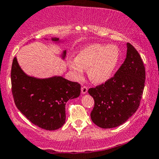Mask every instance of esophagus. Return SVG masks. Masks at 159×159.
Returning <instances> with one entry per match:
<instances>
[{
    "mask_svg": "<svg viewBox=\"0 0 159 159\" xmlns=\"http://www.w3.org/2000/svg\"><path fill=\"white\" fill-rule=\"evenodd\" d=\"M88 87L87 86H83L82 88H81V93H86L87 92H88Z\"/></svg>",
    "mask_w": 159,
    "mask_h": 159,
    "instance_id": "34e87169",
    "label": "esophagus"
}]
</instances>
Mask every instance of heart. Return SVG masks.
Returning <instances> with one entry per match:
<instances>
[{
	"instance_id": "heart-1",
	"label": "heart",
	"mask_w": 159,
	"mask_h": 159,
	"mask_svg": "<svg viewBox=\"0 0 159 159\" xmlns=\"http://www.w3.org/2000/svg\"><path fill=\"white\" fill-rule=\"evenodd\" d=\"M120 58V52L115 46L93 44L82 49L71 60L68 66L76 78H81L82 68H88V75L95 84L107 81L116 69Z\"/></svg>"
}]
</instances>
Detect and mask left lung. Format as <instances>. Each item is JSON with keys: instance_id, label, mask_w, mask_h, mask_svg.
<instances>
[{"instance_id": "obj_1", "label": "left lung", "mask_w": 159, "mask_h": 159, "mask_svg": "<svg viewBox=\"0 0 159 159\" xmlns=\"http://www.w3.org/2000/svg\"><path fill=\"white\" fill-rule=\"evenodd\" d=\"M145 81L146 69L141 56L128 43L126 58L116 74L88 90L94 100L91 113L93 123L103 129L124 123L139 107Z\"/></svg>"}]
</instances>
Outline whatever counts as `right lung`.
Returning <instances> with one entry per match:
<instances>
[{"label": "right lung", "mask_w": 159, "mask_h": 159, "mask_svg": "<svg viewBox=\"0 0 159 159\" xmlns=\"http://www.w3.org/2000/svg\"><path fill=\"white\" fill-rule=\"evenodd\" d=\"M66 54L64 51L63 57ZM11 78V91L17 109L32 123L46 130L58 129L64 125L66 103L81 93L79 83L62 77L37 79L27 76L20 68L16 57L13 60Z\"/></svg>", "instance_id": "add662e5"}]
</instances>
